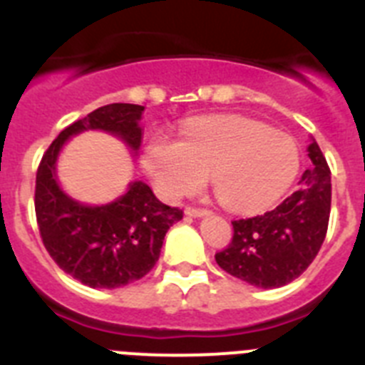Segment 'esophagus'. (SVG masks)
<instances>
[{
    "instance_id": "esophagus-1",
    "label": "esophagus",
    "mask_w": 365,
    "mask_h": 365,
    "mask_svg": "<svg viewBox=\"0 0 365 365\" xmlns=\"http://www.w3.org/2000/svg\"><path fill=\"white\" fill-rule=\"evenodd\" d=\"M185 212H186V215H192V217H201V215L210 214V210H208V208H201V206H188Z\"/></svg>"
}]
</instances>
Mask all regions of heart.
<instances>
[{
    "label": "heart",
    "instance_id": "obj_1",
    "mask_svg": "<svg viewBox=\"0 0 365 365\" xmlns=\"http://www.w3.org/2000/svg\"><path fill=\"white\" fill-rule=\"evenodd\" d=\"M144 164L168 199L192 193L212 175L219 201L232 210L257 212L278 201L299 172L291 137L254 118L230 115L193 122L179 143L155 137Z\"/></svg>",
    "mask_w": 365,
    "mask_h": 365
}]
</instances>
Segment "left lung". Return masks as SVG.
<instances>
[{
  "label": "left lung",
  "instance_id": "left-lung-1",
  "mask_svg": "<svg viewBox=\"0 0 365 365\" xmlns=\"http://www.w3.org/2000/svg\"><path fill=\"white\" fill-rule=\"evenodd\" d=\"M312 166L302 188L274 210L232 221L234 235L215 261L230 276L261 289H276L302 276L325 240L331 214V170L320 146H309Z\"/></svg>",
  "mask_w": 365,
  "mask_h": 365
}]
</instances>
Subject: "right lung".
<instances>
[{"instance_id": "right-lung-1", "label": "right lung", "mask_w": 365, "mask_h": 365, "mask_svg": "<svg viewBox=\"0 0 365 365\" xmlns=\"http://www.w3.org/2000/svg\"><path fill=\"white\" fill-rule=\"evenodd\" d=\"M143 111L137 104L95 109L67 125L38 166L34 210L41 241L63 272L91 289H117L144 278L159 259L168 228L182 219V210L160 202L140 180L109 205L83 206L60 190L54 164L67 138L83 130L109 131L137 151Z\"/></svg>"}]
</instances>
